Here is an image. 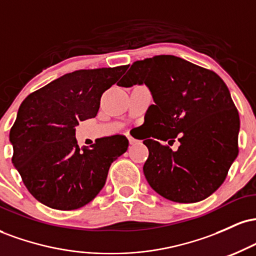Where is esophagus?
<instances>
[{
  "label": "esophagus",
  "instance_id": "1",
  "mask_svg": "<svg viewBox=\"0 0 256 256\" xmlns=\"http://www.w3.org/2000/svg\"><path fill=\"white\" fill-rule=\"evenodd\" d=\"M128 142H130V144H134V143L137 142L136 138H134L132 136H128Z\"/></svg>",
  "mask_w": 256,
  "mask_h": 256
}]
</instances>
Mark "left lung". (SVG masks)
<instances>
[{
	"label": "left lung",
	"instance_id": "obj_1",
	"mask_svg": "<svg viewBox=\"0 0 256 256\" xmlns=\"http://www.w3.org/2000/svg\"><path fill=\"white\" fill-rule=\"evenodd\" d=\"M144 83L155 104L146 110L155 131L143 140L149 156L148 183L170 201L192 204L224 183L238 155L240 116L230 91L216 72L173 55L134 61L119 86ZM176 139V152L160 141Z\"/></svg>",
	"mask_w": 256,
	"mask_h": 256
}]
</instances>
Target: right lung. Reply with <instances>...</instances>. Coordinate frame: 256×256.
<instances>
[{"mask_svg": "<svg viewBox=\"0 0 256 256\" xmlns=\"http://www.w3.org/2000/svg\"><path fill=\"white\" fill-rule=\"evenodd\" d=\"M128 66L78 70L55 79L26 98L10 132L12 162L40 204L78 210L101 192L110 164L128 150L124 134L98 138L79 148L74 126L95 118L102 94Z\"/></svg>", "mask_w": 256, "mask_h": 256, "instance_id": "obj_1", "label": "right lung"}]
</instances>
